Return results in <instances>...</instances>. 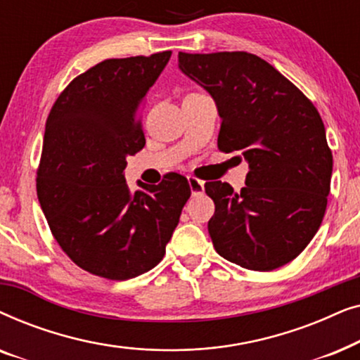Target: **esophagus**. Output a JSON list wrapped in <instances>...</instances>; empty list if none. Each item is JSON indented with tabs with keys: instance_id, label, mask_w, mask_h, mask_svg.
<instances>
[{
	"instance_id": "1",
	"label": "esophagus",
	"mask_w": 360,
	"mask_h": 360,
	"mask_svg": "<svg viewBox=\"0 0 360 360\" xmlns=\"http://www.w3.org/2000/svg\"><path fill=\"white\" fill-rule=\"evenodd\" d=\"M188 185H190V190H191V193H193V195L203 193L205 184L200 179H196V176H193V175L188 176Z\"/></svg>"
}]
</instances>
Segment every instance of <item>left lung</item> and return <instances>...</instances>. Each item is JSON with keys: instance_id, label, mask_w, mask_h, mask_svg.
<instances>
[{"instance_id": "left-lung-1", "label": "left lung", "mask_w": 360, "mask_h": 360, "mask_svg": "<svg viewBox=\"0 0 360 360\" xmlns=\"http://www.w3.org/2000/svg\"><path fill=\"white\" fill-rule=\"evenodd\" d=\"M179 67L218 106V149L249 164L239 193L226 181L205 184L216 252L259 272L292 262L321 226L331 190L333 154L318 110L254 53L180 52Z\"/></svg>"}]
</instances>
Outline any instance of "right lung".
Masks as SVG:
<instances>
[{
    "label": "right lung",
    "instance_id": "obj_1",
    "mask_svg": "<svg viewBox=\"0 0 360 360\" xmlns=\"http://www.w3.org/2000/svg\"><path fill=\"white\" fill-rule=\"evenodd\" d=\"M172 56L108 58L73 78L49 112L36 188L52 236L78 267L108 280L164 259L191 190L169 172L159 185H126V157L146 146L139 117Z\"/></svg>",
    "mask_w": 360,
    "mask_h": 360
}]
</instances>
